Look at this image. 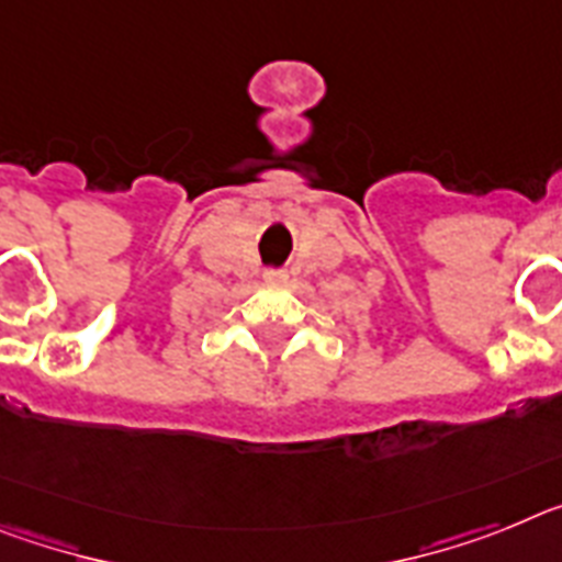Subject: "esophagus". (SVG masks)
<instances>
[{"instance_id":"esophagus-1","label":"esophagus","mask_w":562,"mask_h":562,"mask_svg":"<svg viewBox=\"0 0 562 562\" xmlns=\"http://www.w3.org/2000/svg\"><path fill=\"white\" fill-rule=\"evenodd\" d=\"M285 271H277V268H271V271H266V280L268 282H285Z\"/></svg>"}]
</instances>
